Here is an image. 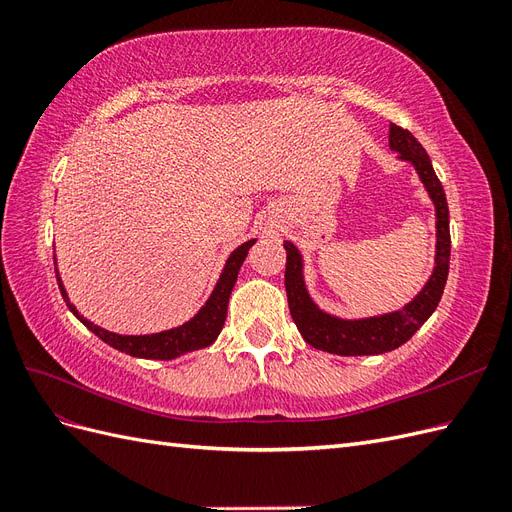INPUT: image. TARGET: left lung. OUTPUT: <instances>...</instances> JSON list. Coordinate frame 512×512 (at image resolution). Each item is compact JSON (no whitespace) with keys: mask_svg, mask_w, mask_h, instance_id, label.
Masks as SVG:
<instances>
[{"mask_svg":"<svg viewBox=\"0 0 512 512\" xmlns=\"http://www.w3.org/2000/svg\"><path fill=\"white\" fill-rule=\"evenodd\" d=\"M389 145L393 151L401 153V160L414 164L418 177L425 183V188L436 205V267L429 277L427 286L416 294V299L404 309L393 314L363 318V320H342L320 312L316 303L309 299L305 282H303V260L297 247L290 241L286 247V297L290 316L297 324L309 346L318 350L342 354V356H361V354H382L406 344L408 339L421 329V324L433 314L438 307L448 277V262H451V230H448V205L442 183L431 166V160L423 145L416 138L391 123Z\"/></svg>","mask_w":512,"mask_h":512,"instance_id":"1","label":"left lung"}]
</instances>
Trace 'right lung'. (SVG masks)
<instances>
[{"label": "right lung", "instance_id": "1", "mask_svg": "<svg viewBox=\"0 0 512 512\" xmlns=\"http://www.w3.org/2000/svg\"><path fill=\"white\" fill-rule=\"evenodd\" d=\"M254 243H256V239L247 241V243L239 245L237 250L230 254V258L226 260V267L220 275V280L211 292L209 301L203 305V309H200V312L192 320L181 324V327H177V329L153 333V335H117V333L100 329L98 324L89 322L87 318H83L79 312H76V307L70 303L68 294L64 290V284H61V280H59V275H57V284H59V290H61V297H64V301L70 307V312L76 318H79L91 333H96L102 339V342H106L108 346H113L119 352H126L130 356H138V359L168 361V359H175V356H181L185 352L207 348L215 342V337L220 335V331L224 327L232 286H235L239 269H241L243 260H245L247 252H250V247ZM55 265H57V262H55ZM55 273H57V267H55Z\"/></svg>", "mask_w": 512, "mask_h": 512}]
</instances>
